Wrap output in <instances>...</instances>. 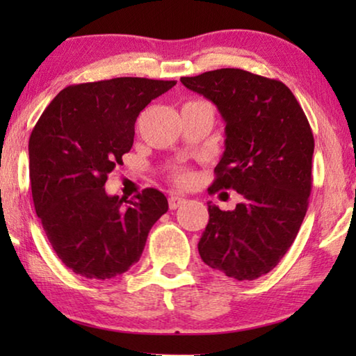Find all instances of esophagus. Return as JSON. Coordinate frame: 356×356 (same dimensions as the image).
<instances>
[{"mask_svg": "<svg viewBox=\"0 0 356 356\" xmlns=\"http://www.w3.org/2000/svg\"><path fill=\"white\" fill-rule=\"evenodd\" d=\"M185 202H186V201L184 200V197H180V196H171V197H170V209H171V210H176V209H179V207H182Z\"/></svg>", "mask_w": 356, "mask_h": 356, "instance_id": "1", "label": "esophagus"}]
</instances>
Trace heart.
Returning a JSON list of instances; mask_svg holds the SVG:
<instances>
[{
	"label": "heart",
	"instance_id": "obj_1",
	"mask_svg": "<svg viewBox=\"0 0 356 356\" xmlns=\"http://www.w3.org/2000/svg\"><path fill=\"white\" fill-rule=\"evenodd\" d=\"M193 179H195V176H193V172H190V171L179 170V171L174 172V182H176L180 186L190 185L193 182Z\"/></svg>",
	"mask_w": 356,
	"mask_h": 356
}]
</instances>
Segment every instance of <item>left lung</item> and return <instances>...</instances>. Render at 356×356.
Instances as JSON below:
<instances>
[{
	"label": "left lung",
	"mask_w": 356,
	"mask_h": 356,
	"mask_svg": "<svg viewBox=\"0 0 356 356\" xmlns=\"http://www.w3.org/2000/svg\"><path fill=\"white\" fill-rule=\"evenodd\" d=\"M180 81L213 102L226 124V149L209 191L243 196L227 212L207 202L200 256L229 278L256 280L278 265L308 210L314 154L309 122L291 89L272 78L218 69Z\"/></svg>",
	"instance_id": "8db88e82"
}]
</instances>
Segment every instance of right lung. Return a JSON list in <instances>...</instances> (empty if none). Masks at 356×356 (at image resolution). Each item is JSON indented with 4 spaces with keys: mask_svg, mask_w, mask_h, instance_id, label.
<instances>
[{
    "mask_svg": "<svg viewBox=\"0 0 356 356\" xmlns=\"http://www.w3.org/2000/svg\"><path fill=\"white\" fill-rule=\"evenodd\" d=\"M176 81L120 76L72 84L45 108L29 136L35 213L72 272L110 280L140 261L150 227L168 212L163 193L134 201L108 196L105 182L134 146L135 122Z\"/></svg>",
    "mask_w": 356,
    "mask_h": 356,
    "instance_id": "add662e5",
    "label": "right lung"
}]
</instances>
